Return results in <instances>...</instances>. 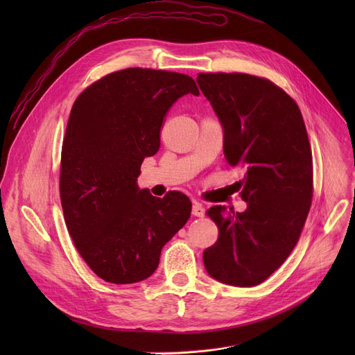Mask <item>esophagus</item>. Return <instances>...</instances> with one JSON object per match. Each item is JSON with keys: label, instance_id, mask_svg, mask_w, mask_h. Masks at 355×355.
<instances>
[{"label": "esophagus", "instance_id": "1", "mask_svg": "<svg viewBox=\"0 0 355 355\" xmlns=\"http://www.w3.org/2000/svg\"><path fill=\"white\" fill-rule=\"evenodd\" d=\"M191 211H193V216H196V217H202L204 216V209H202L201 204L197 202V201H194Z\"/></svg>", "mask_w": 355, "mask_h": 355}]
</instances>
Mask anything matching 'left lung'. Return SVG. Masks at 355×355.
I'll list each match as a JSON object with an SVG mask.
<instances>
[{"instance_id": "8db88e82", "label": "left lung", "mask_w": 355, "mask_h": 355, "mask_svg": "<svg viewBox=\"0 0 355 355\" xmlns=\"http://www.w3.org/2000/svg\"><path fill=\"white\" fill-rule=\"evenodd\" d=\"M197 83L225 130L229 165L243 168L234 185L243 213L214 206L218 239L202 253L209 275L233 286L262 284L302 233L312 193V153L300 107L273 82L246 73H198Z\"/></svg>"}]
</instances>
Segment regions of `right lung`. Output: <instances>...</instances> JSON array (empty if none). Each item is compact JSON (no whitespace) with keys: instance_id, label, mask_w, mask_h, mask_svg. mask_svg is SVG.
I'll return each instance as SVG.
<instances>
[{"instance_id":"add662e5","label":"right lung","mask_w":355,"mask_h":355,"mask_svg":"<svg viewBox=\"0 0 355 355\" xmlns=\"http://www.w3.org/2000/svg\"><path fill=\"white\" fill-rule=\"evenodd\" d=\"M187 93L200 95L187 74L129 67L92 83L73 103L62 146V207L74 246L106 282L151 276L164 245L190 218L187 196L158 198L137 184L144 158L158 153L166 112Z\"/></svg>"}]
</instances>
